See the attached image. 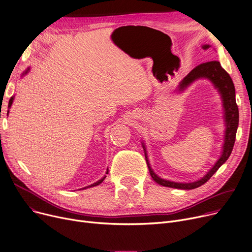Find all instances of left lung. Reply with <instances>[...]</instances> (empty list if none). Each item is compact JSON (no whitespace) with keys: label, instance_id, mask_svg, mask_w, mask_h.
I'll return each instance as SVG.
<instances>
[{"label":"left lung","instance_id":"8db88e82","mask_svg":"<svg viewBox=\"0 0 252 252\" xmlns=\"http://www.w3.org/2000/svg\"><path fill=\"white\" fill-rule=\"evenodd\" d=\"M203 47L207 49L210 47V45H204ZM199 78H208L209 80H211L214 83V85L219 89L223 98V102H224L223 106L225 108V122H226V132H225V143L223 146V154L220 157V159L218 160V162L215 164L213 168L202 179L194 182H190V183H179V182L165 180L157 176L152 170V168L150 167L147 154L145 153L149 172L151 176H152V178L157 183H159L160 186L179 189H196L205 184L215 174V172L220 168L221 165H223L227 161V159L231 155L234 143H235L236 131H237L238 123H239V111H238V106L236 104L235 87H234L233 81L229 76V74L222 68L219 62L212 61V62L204 63L196 65L195 68L192 71H190L189 74L180 82L179 90H183L184 88L188 87L190 83H192L194 80ZM143 148L145 150V146H143Z\"/></svg>","mask_w":252,"mask_h":252}]
</instances>
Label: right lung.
I'll return each mask as SVG.
<instances>
[{
  "instance_id": "add662e5",
  "label": "right lung",
  "mask_w": 252,
  "mask_h": 252,
  "mask_svg": "<svg viewBox=\"0 0 252 252\" xmlns=\"http://www.w3.org/2000/svg\"><path fill=\"white\" fill-rule=\"evenodd\" d=\"M27 72H25V74H26ZM13 100H14V98L13 97H11V99L9 100V105H8V108H10L11 107V105H12V103H13ZM8 113H9V110H8ZM108 173V170L106 171V174ZM105 177L106 176H104L103 178H101V179H100V180H98L97 182H95V183H93V184H91V186H89V187H86V188H84V189H88V188H92V187H96V186H98V184H100V183H101L104 179H105Z\"/></svg>"
}]
</instances>
